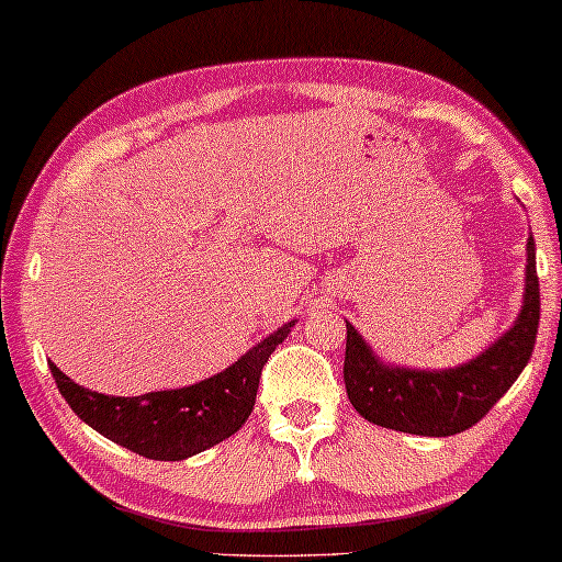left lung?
<instances>
[{
  "label": "left lung",
  "instance_id": "obj_1",
  "mask_svg": "<svg viewBox=\"0 0 562 562\" xmlns=\"http://www.w3.org/2000/svg\"><path fill=\"white\" fill-rule=\"evenodd\" d=\"M540 327V281L535 240H527L525 306L502 340L471 363L448 371L389 368L373 356L356 327L345 342V389L360 417L396 432L448 437L465 432L491 412L525 371Z\"/></svg>",
  "mask_w": 562,
  "mask_h": 562
}]
</instances>
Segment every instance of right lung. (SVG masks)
Segmentation results:
<instances>
[{
    "mask_svg": "<svg viewBox=\"0 0 562 562\" xmlns=\"http://www.w3.org/2000/svg\"><path fill=\"white\" fill-rule=\"evenodd\" d=\"M294 322L212 379L187 389L150 391L143 396H106L68 379L50 363L60 396L106 440L150 460H183L233 437L256 406L260 371L291 333Z\"/></svg>",
    "mask_w": 562,
    "mask_h": 562,
    "instance_id": "1",
    "label": "right lung"
}]
</instances>
